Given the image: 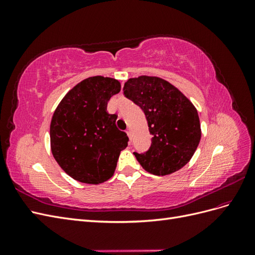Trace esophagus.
<instances>
[{
	"mask_svg": "<svg viewBox=\"0 0 255 255\" xmlns=\"http://www.w3.org/2000/svg\"><path fill=\"white\" fill-rule=\"evenodd\" d=\"M127 134H128V136L129 138V140H132V130H130L129 128L127 129Z\"/></svg>",
	"mask_w": 255,
	"mask_h": 255,
	"instance_id": "obj_1",
	"label": "esophagus"
}]
</instances>
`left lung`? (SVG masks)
I'll use <instances>...</instances> for the list:
<instances>
[{
	"label": "left lung",
	"instance_id": "1",
	"mask_svg": "<svg viewBox=\"0 0 255 255\" xmlns=\"http://www.w3.org/2000/svg\"><path fill=\"white\" fill-rule=\"evenodd\" d=\"M123 94L143 111L152 135L148 151L134 152L138 163L155 175L180 170L201 139L196 107L173 85L156 76L129 79Z\"/></svg>",
	"mask_w": 255,
	"mask_h": 255
}]
</instances>
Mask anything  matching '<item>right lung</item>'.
<instances>
[{"label": "right lung", "instance_id": "1", "mask_svg": "<svg viewBox=\"0 0 255 255\" xmlns=\"http://www.w3.org/2000/svg\"><path fill=\"white\" fill-rule=\"evenodd\" d=\"M121 89L112 78L91 76L68 92L53 114L51 151L60 168L74 180L100 184L113 176L128 137L116 127L117 115L107 102Z\"/></svg>", "mask_w": 255, "mask_h": 255}]
</instances>
